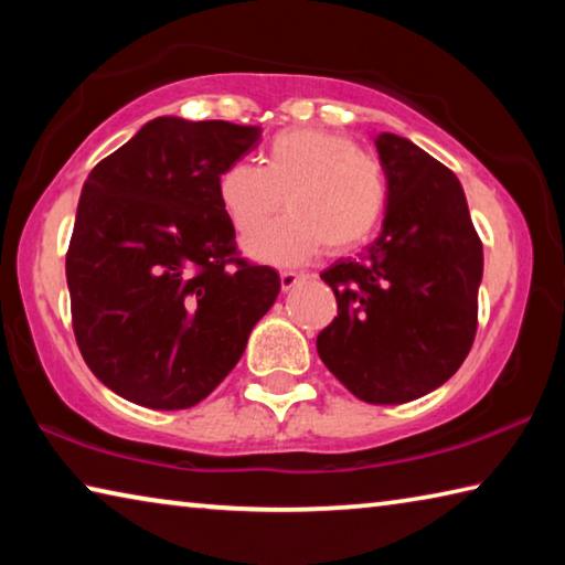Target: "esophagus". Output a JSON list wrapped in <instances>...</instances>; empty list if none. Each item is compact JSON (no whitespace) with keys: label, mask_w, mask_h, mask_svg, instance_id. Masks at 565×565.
<instances>
[{"label":"esophagus","mask_w":565,"mask_h":565,"mask_svg":"<svg viewBox=\"0 0 565 565\" xmlns=\"http://www.w3.org/2000/svg\"><path fill=\"white\" fill-rule=\"evenodd\" d=\"M279 279H281V289H284V291H291L294 286L303 279V274H296V271H281V274H279Z\"/></svg>","instance_id":"obj_1"}]
</instances>
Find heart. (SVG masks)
<instances>
[{
  "mask_svg": "<svg viewBox=\"0 0 565 565\" xmlns=\"http://www.w3.org/2000/svg\"><path fill=\"white\" fill-rule=\"evenodd\" d=\"M216 196L238 236H252L287 199L289 217L246 244L254 259L299 264L327 246L349 254L374 236L386 209L381 164L347 134L303 127L279 131L264 164L232 161L216 179Z\"/></svg>",
  "mask_w": 565,
  "mask_h": 565,
  "instance_id": "obj_1",
  "label": "heart"
}]
</instances>
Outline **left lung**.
Segmentation results:
<instances>
[{
  "label": "left lung",
  "mask_w": 565,
  "mask_h": 565,
  "mask_svg": "<svg viewBox=\"0 0 565 565\" xmlns=\"http://www.w3.org/2000/svg\"><path fill=\"white\" fill-rule=\"evenodd\" d=\"M384 228L321 279L339 317L319 333L327 369L366 404H406L451 379L473 347L483 246L451 169L414 141L379 134Z\"/></svg>",
  "instance_id": "left-lung-1"
}]
</instances>
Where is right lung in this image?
<instances>
[{
    "label": "right lung",
    "instance_id": "right-lung-1",
    "mask_svg": "<svg viewBox=\"0 0 565 565\" xmlns=\"http://www.w3.org/2000/svg\"><path fill=\"white\" fill-rule=\"evenodd\" d=\"M259 127L159 117L84 181L66 252L72 327L92 374L134 404L179 411L222 384L279 296L248 264L216 179Z\"/></svg>",
    "mask_w": 565,
    "mask_h": 565
}]
</instances>
